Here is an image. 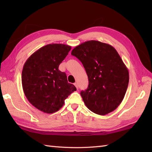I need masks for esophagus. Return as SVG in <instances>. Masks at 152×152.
I'll return each instance as SVG.
<instances>
[{
	"label": "esophagus",
	"instance_id": "esophagus-1",
	"mask_svg": "<svg viewBox=\"0 0 152 152\" xmlns=\"http://www.w3.org/2000/svg\"><path fill=\"white\" fill-rule=\"evenodd\" d=\"M74 86H76V89H78V84H77L76 83H74Z\"/></svg>",
	"mask_w": 152,
	"mask_h": 152
}]
</instances>
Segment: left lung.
<instances>
[{
	"label": "left lung",
	"mask_w": 152,
	"mask_h": 152,
	"mask_svg": "<svg viewBox=\"0 0 152 152\" xmlns=\"http://www.w3.org/2000/svg\"><path fill=\"white\" fill-rule=\"evenodd\" d=\"M71 54L81 61L89 80L80 95L86 106L99 115L114 111L124 99L129 80V71L111 45L96 40L85 42Z\"/></svg>",
	"instance_id": "8db88e82"
}]
</instances>
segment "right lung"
Here are the masks:
<instances>
[{
  "mask_svg": "<svg viewBox=\"0 0 152 152\" xmlns=\"http://www.w3.org/2000/svg\"><path fill=\"white\" fill-rule=\"evenodd\" d=\"M70 50L66 44H48L32 54L24 64L21 82L25 95L44 113L59 110L68 96L76 90L68 82L66 74L59 70Z\"/></svg>",
  "mask_w": 152,
  "mask_h": 152,
  "instance_id": "1",
  "label": "right lung"
}]
</instances>
